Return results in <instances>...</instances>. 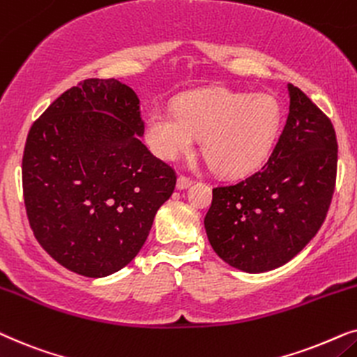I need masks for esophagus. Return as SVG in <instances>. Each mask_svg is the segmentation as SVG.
<instances>
[{
	"label": "esophagus",
	"mask_w": 357,
	"mask_h": 357,
	"mask_svg": "<svg viewBox=\"0 0 357 357\" xmlns=\"http://www.w3.org/2000/svg\"><path fill=\"white\" fill-rule=\"evenodd\" d=\"M192 184V179L191 178H188V176H184V174H179L178 176V183H176V188L178 189H186V188H189Z\"/></svg>",
	"instance_id": "34e87169"
}]
</instances>
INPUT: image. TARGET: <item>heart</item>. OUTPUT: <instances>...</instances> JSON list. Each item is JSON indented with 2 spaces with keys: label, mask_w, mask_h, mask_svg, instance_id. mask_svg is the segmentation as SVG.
I'll return each mask as SVG.
<instances>
[{
  "label": "heart",
  "mask_w": 357,
  "mask_h": 357,
  "mask_svg": "<svg viewBox=\"0 0 357 357\" xmlns=\"http://www.w3.org/2000/svg\"><path fill=\"white\" fill-rule=\"evenodd\" d=\"M281 107L269 94L211 89L188 94L176 111L158 107L145 123V140L161 160H176L196 137L218 173L243 174L256 168L273 145Z\"/></svg>",
  "instance_id": "obj_1"
}]
</instances>
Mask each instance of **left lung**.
<instances>
[{
	"instance_id": "1",
	"label": "left lung",
	"mask_w": 357,
	"mask_h": 357,
	"mask_svg": "<svg viewBox=\"0 0 357 357\" xmlns=\"http://www.w3.org/2000/svg\"><path fill=\"white\" fill-rule=\"evenodd\" d=\"M269 160L241 181L213 188L204 227L212 248L245 273H266L301 253L325 222L335 192L333 123L294 84Z\"/></svg>"
}]
</instances>
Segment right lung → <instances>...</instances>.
Listing matches in <instances>:
<instances>
[{
	"label": "right lung",
	"mask_w": 357,
	"mask_h": 357,
	"mask_svg": "<svg viewBox=\"0 0 357 357\" xmlns=\"http://www.w3.org/2000/svg\"><path fill=\"white\" fill-rule=\"evenodd\" d=\"M134 89L84 79L32 123L22 156L27 218L42 248L86 278L117 273L144 246L171 197L174 169L140 142Z\"/></svg>",
	"instance_id": "1"
}]
</instances>
